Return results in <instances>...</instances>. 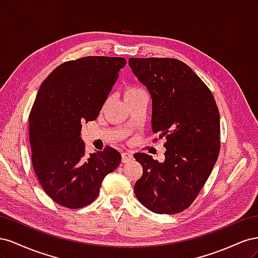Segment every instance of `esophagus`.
<instances>
[{
  "label": "esophagus",
  "mask_w": 258,
  "mask_h": 258,
  "mask_svg": "<svg viewBox=\"0 0 258 258\" xmlns=\"http://www.w3.org/2000/svg\"><path fill=\"white\" fill-rule=\"evenodd\" d=\"M134 160V156H132L131 153H128V152H124L121 154V161L123 163L126 162H129V161H132Z\"/></svg>",
  "instance_id": "1"
}]
</instances>
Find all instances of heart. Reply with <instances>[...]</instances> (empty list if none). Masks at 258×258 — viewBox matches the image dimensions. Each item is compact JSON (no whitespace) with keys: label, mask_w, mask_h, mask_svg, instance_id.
<instances>
[{"label":"heart","mask_w":258,"mask_h":258,"mask_svg":"<svg viewBox=\"0 0 258 258\" xmlns=\"http://www.w3.org/2000/svg\"><path fill=\"white\" fill-rule=\"evenodd\" d=\"M143 92L142 89L140 88H136V87H127L126 89H124L123 91V97H124V100H129L131 98H134L135 96L139 95V93Z\"/></svg>","instance_id":"1"}]
</instances>
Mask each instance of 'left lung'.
Instances as JSON below:
<instances>
[{
	"mask_svg": "<svg viewBox=\"0 0 258 258\" xmlns=\"http://www.w3.org/2000/svg\"><path fill=\"white\" fill-rule=\"evenodd\" d=\"M129 67L152 98V130L166 137L165 160L135 154L143 174L135 185L141 204L158 214L188 208L220 153V113L207 85L184 62L130 58Z\"/></svg>",
	"mask_w": 258,
	"mask_h": 258,
	"instance_id": "obj_1",
	"label": "left lung"
}]
</instances>
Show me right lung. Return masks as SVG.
<instances>
[{"label":"right lung","mask_w":258,"mask_h":258,"mask_svg":"<svg viewBox=\"0 0 258 258\" xmlns=\"http://www.w3.org/2000/svg\"><path fill=\"white\" fill-rule=\"evenodd\" d=\"M126 59L85 57L47 76L29 116L32 163L44 191L58 205L80 209L95 200L121 155L107 146L87 155L82 122L95 120Z\"/></svg>","instance_id":"right-lung-1"}]
</instances>
